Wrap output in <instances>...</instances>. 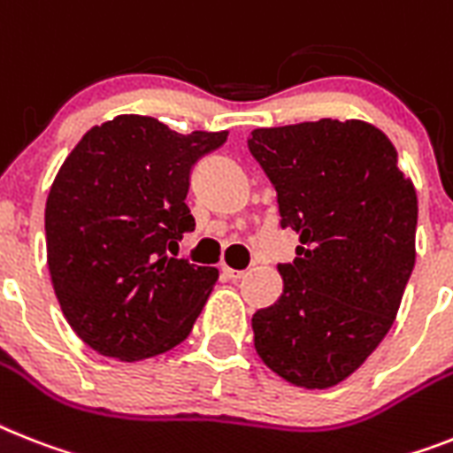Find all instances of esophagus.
<instances>
[{"label":"esophagus","instance_id":"1","mask_svg":"<svg viewBox=\"0 0 453 453\" xmlns=\"http://www.w3.org/2000/svg\"><path fill=\"white\" fill-rule=\"evenodd\" d=\"M222 275H224V278H229V280H241L242 275H245V271H235V268L222 266Z\"/></svg>","mask_w":453,"mask_h":453}]
</instances>
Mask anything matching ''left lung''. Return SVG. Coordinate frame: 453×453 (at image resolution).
Instances as JSON below:
<instances>
[{"label":"left lung","mask_w":453,"mask_h":453,"mask_svg":"<svg viewBox=\"0 0 453 453\" xmlns=\"http://www.w3.org/2000/svg\"><path fill=\"white\" fill-rule=\"evenodd\" d=\"M252 157L298 234L282 296L254 312L261 361L303 388L349 377L388 334L414 268L417 192L394 143L361 119L254 129Z\"/></svg>","instance_id":"left-lung-1"}]
</instances>
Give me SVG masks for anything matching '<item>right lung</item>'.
<instances>
[{
    "mask_svg": "<svg viewBox=\"0 0 453 453\" xmlns=\"http://www.w3.org/2000/svg\"><path fill=\"white\" fill-rule=\"evenodd\" d=\"M226 136L118 115L65 159L46 201L48 271L69 326L95 352L138 361L189 335L218 268L171 252L194 231L185 203L194 164Z\"/></svg>",
    "mask_w": 453,
    "mask_h": 453,
    "instance_id": "add662e5",
    "label": "right lung"
}]
</instances>
